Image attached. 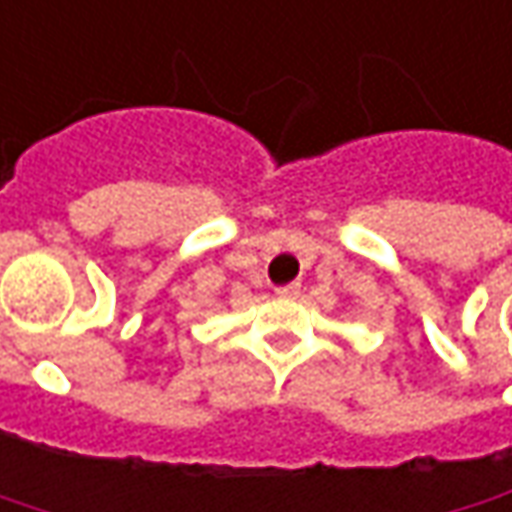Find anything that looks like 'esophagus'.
Returning <instances> with one entry per match:
<instances>
[{
    "label": "esophagus",
    "instance_id": "1",
    "mask_svg": "<svg viewBox=\"0 0 512 512\" xmlns=\"http://www.w3.org/2000/svg\"><path fill=\"white\" fill-rule=\"evenodd\" d=\"M297 294H300V283H289V286H280L277 289V297H283V300H291Z\"/></svg>",
    "mask_w": 512,
    "mask_h": 512
}]
</instances>
